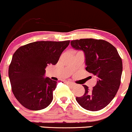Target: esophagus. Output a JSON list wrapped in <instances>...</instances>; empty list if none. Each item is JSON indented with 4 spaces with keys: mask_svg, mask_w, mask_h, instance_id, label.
I'll list each match as a JSON object with an SVG mask.
<instances>
[{
    "mask_svg": "<svg viewBox=\"0 0 132 132\" xmlns=\"http://www.w3.org/2000/svg\"><path fill=\"white\" fill-rule=\"evenodd\" d=\"M67 83L69 85H70V86H71V87H74V86H76V84L74 83H72V82H70V81H68L67 82Z\"/></svg>",
    "mask_w": 132,
    "mask_h": 132,
    "instance_id": "esophagus-1",
    "label": "esophagus"
}]
</instances>
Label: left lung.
Listing matches in <instances>:
<instances>
[{
    "instance_id": "left-lung-1",
    "label": "left lung",
    "mask_w": 132,
    "mask_h": 132,
    "mask_svg": "<svg viewBox=\"0 0 132 132\" xmlns=\"http://www.w3.org/2000/svg\"><path fill=\"white\" fill-rule=\"evenodd\" d=\"M72 47L85 53L86 70L97 77L96 85L85 94L76 97L81 107L90 111H98L106 107L117 94L121 84L122 63L117 49L104 40L84 38L72 40Z\"/></svg>"
}]
</instances>
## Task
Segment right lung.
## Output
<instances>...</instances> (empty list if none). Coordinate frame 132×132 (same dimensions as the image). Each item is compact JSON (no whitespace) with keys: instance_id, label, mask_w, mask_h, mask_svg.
I'll return each mask as SVG.
<instances>
[{"instance_id":"right-lung-1","label":"right lung","mask_w":132,"mask_h":132,"mask_svg":"<svg viewBox=\"0 0 132 132\" xmlns=\"http://www.w3.org/2000/svg\"><path fill=\"white\" fill-rule=\"evenodd\" d=\"M69 44L70 40L35 42L15 52L8 74L13 93L22 106L40 110L50 105L57 81L44 78L45 69L56 64Z\"/></svg>"}]
</instances>
